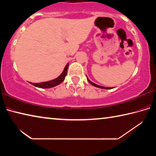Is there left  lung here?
<instances>
[{
	"label": "left lung",
	"instance_id": "8db88e82",
	"mask_svg": "<svg viewBox=\"0 0 156 156\" xmlns=\"http://www.w3.org/2000/svg\"><path fill=\"white\" fill-rule=\"evenodd\" d=\"M87 78V80L89 81V83H90V84H91L92 85H94V87H98V88H101V89H110L111 88L110 87H102V86H100V85H98V84H95V83H92L91 81H90L88 79V78Z\"/></svg>",
	"mask_w": 156,
	"mask_h": 156
}]
</instances>
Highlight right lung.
Wrapping results in <instances>:
<instances>
[{"instance_id":"add662e5","label":"right lung","mask_w":156,"mask_h":156,"mask_svg":"<svg viewBox=\"0 0 156 156\" xmlns=\"http://www.w3.org/2000/svg\"><path fill=\"white\" fill-rule=\"evenodd\" d=\"M68 66L69 64H67V65L65 66V67L63 70L62 73L60 74V76H58L57 78L54 79V80H49L47 82H44V83H31V84H33L34 86L37 87L39 88H44V89H47V88H51V87H54L62 83V82L65 80V78L66 75H67V69H68Z\"/></svg>"}]
</instances>
